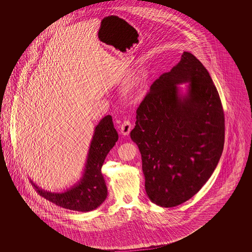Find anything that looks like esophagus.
I'll use <instances>...</instances> for the list:
<instances>
[{
    "instance_id": "34e87169",
    "label": "esophagus",
    "mask_w": 252,
    "mask_h": 252,
    "mask_svg": "<svg viewBox=\"0 0 252 252\" xmlns=\"http://www.w3.org/2000/svg\"><path fill=\"white\" fill-rule=\"evenodd\" d=\"M132 129V125L129 120H125L120 126V132L124 136H127Z\"/></svg>"
}]
</instances>
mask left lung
<instances>
[{"label":"left lung","mask_w":252,"mask_h":252,"mask_svg":"<svg viewBox=\"0 0 252 252\" xmlns=\"http://www.w3.org/2000/svg\"><path fill=\"white\" fill-rule=\"evenodd\" d=\"M182 83H189L185 95ZM136 118L130 137L141 153L148 197L165 208L189 200L213 175L224 144L221 99L204 65L184 52L153 82Z\"/></svg>","instance_id":"1"}]
</instances>
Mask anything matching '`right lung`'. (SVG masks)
Masks as SVG:
<instances>
[{
	"instance_id": "1",
	"label": "right lung",
	"mask_w": 252,
	"mask_h": 252,
	"mask_svg": "<svg viewBox=\"0 0 252 252\" xmlns=\"http://www.w3.org/2000/svg\"><path fill=\"white\" fill-rule=\"evenodd\" d=\"M117 139L118 134L112 116L106 115L95 127L83 176L78 183L62 193L41 189L31 180V183L41 197L57 206L84 213L97 209L107 198L106 184L101 174V166Z\"/></svg>"
}]
</instances>
